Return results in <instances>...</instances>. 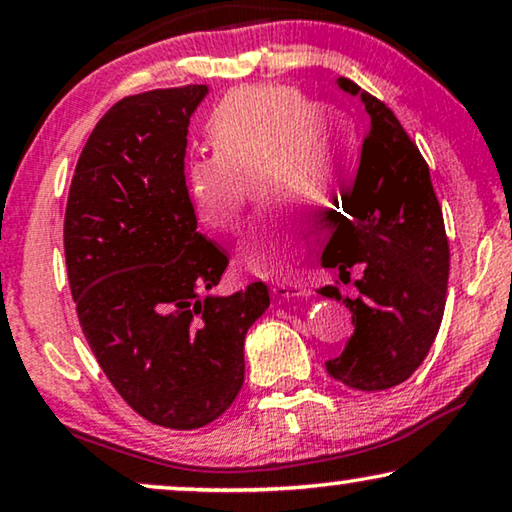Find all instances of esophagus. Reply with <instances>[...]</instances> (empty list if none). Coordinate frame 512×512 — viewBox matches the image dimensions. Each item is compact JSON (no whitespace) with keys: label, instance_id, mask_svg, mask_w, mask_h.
Here are the masks:
<instances>
[{"label":"esophagus","instance_id":"esophagus-1","mask_svg":"<svg viewBox=\"0 0 512 512\" xmlns=\"http://www.w3.org/2000/svg\"><path fill=\"white\" fill-rule=\"evenodd\" d=\"M273 294H276L278 299L290 301V299L308 297L311 292H308L304 285H297V283H276V285H273Z\"/></svg>","mask_w":512,"mask_h":512}]
</instances>
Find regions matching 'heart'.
I'll return each instance as SVG.
<instances>
[{"instance_id": "obj_1", "label": "heart", "mask_w": 512, "mask_h": 512, "mask_svg": "<svg viewBox=\"0 0 512 512\" xmlns=\"http://www.w3.org/2000/svg\"><path fill=\"white\" fill-rule=\"evenodd\" d=\"M215 153L187 162L185 183L201 225L218 234L239 227L248 178L257 192L294 208L341 204L355 174V136L345 118L322 111L304 92L253 85L227 95L208 120ZM262 235L270 239L264 247ZM304 232L285 208H264L236 246V264L250 273H285Z\"/></svg>"}]
</instances>
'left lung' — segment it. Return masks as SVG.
<instances>
[{"instance_id":"8db88e82","label":"left lung","mask_w":512,"mask_h":512,"mask_svg":"<svg viewBox=\"0 0 512 512\" xmlns=\"http://www.w3.org/2000/svg\"><path fill=\"white\" fill-rule=\"evenodd\" d=\"M336 83L362 99L371 127L355 185L322 253V266L341 280L362 271L355 299L343 297L338 285L318 290L343 301L355 325L327 371L352 390L378 392L408 380L427 357L445 311L450 248L429 167L397 115L350 78Z\"/></svg>"}]
</instances>
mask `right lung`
I'll return each instance as SVG.
<instances>
[{
	"mask_svg": "<svg viewBox=\"0 0 512 512\" xmlns=\"http://www.w3.org/2000/svg\"><path fill=\"white\" fill-rule=\"evenodd\" d=\"M206 85L113 104L92 129L64 213L78 322L118 394L148 422L199 429L243 385V341L269 287L211 294L229 259L197 232L185 185L187 127Z\"/></svg>",
	"mask_w": 512,
	"mask_h": 512,
	"instance_id": "obj_1",
	"label": "right lung"
}]
</instances>
